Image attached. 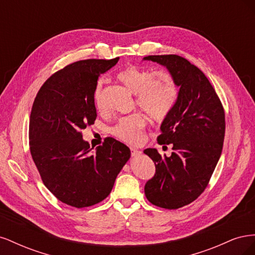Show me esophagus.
<instances>
[{"label": "esophagus", "instance_id": "34e87169", "mask_svg": "<svg viewBox=\"0 0 255 255\" xmlns=\"http://www.w3.org/2000/svg\"><path fill=\"white\" fill-rule=\"evenodd\" d=\"M130 155L132 157H138L141 155V151L140 150H137L135 148H130Z\"/></svg>", "mask_w": 255, "mask_h": 255}]
</instances>
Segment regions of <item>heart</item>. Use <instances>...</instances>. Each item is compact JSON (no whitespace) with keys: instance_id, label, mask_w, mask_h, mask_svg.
<instances>
[{"instance_id":"1","label":"heart","mask_w":255,"mask_h":255,"mask_svg":"<svg viewBox=\"0 0 255 255\" xmlns=\"http://www.w3.org/2000/svg\"><path fill=\"white\" fill-rule=\"evenodd\" d=\"M118 80L136 96V104L155 123H161L170 114L177 99V87L170 74L159 71L153 73L135 66H128L118 73ZM95 103L101 110L102 83L99 82L95 91ZM146 127L141 115H132L120 119L112 132L119 139L139 143Z\"/></svg>"}]
</instances>
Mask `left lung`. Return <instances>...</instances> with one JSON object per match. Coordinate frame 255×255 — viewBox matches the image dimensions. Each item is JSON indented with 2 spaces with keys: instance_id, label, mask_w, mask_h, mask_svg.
<instances>
[{
  "instance_id": "left-lung-1",
  "label": "left lung",
  "mask_w": 255,
  "mask_h": 255,
  "mask_svg": "<svg viewBox=\"0 0 255 255\" xmlns=\"http://www.w3.org/2000/svg\"><path fill=\"white\" fill-rule=\"evenodd\" d=\"M167 68L180 88L176 102L161 122L160 144L173 145L170 156L156 149L143 151L155 164L144 195L159 207L176 210L196 200L206 188L221 155L226 132L225 111L204 73L179 55L143 57Z\"/></svg>"
}]
</instances>
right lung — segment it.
Masks as SVG:
<instances>
[{"label": "right lung", "instance_id": "obj_1", "mask_svg": "<svg viewBox=\"0 0 255 255\" xmlns=\"http://www.w3.org/2000/svg\"><path fill=\"white\" fill-rule=\"evenodd\" d=\"M118 60L86 59L68 65L45 81L34 101L30 154L45 187L68 205L81 208L103 201L130 157L128 146L112 137L92 153L81 133L97 118L99 76Z\"/></svg>", "mask_w": 255, "mask_h": 255}]
</instances>
